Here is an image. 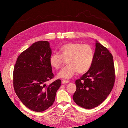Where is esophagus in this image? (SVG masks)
I'll return each mask as SVG.
<instances>
[{
    "label": "esophagus",
    "mask_w": 128,
    "mask_h": 128,
    "mask_svg": "<svg viewBox=\"0 0 128 128\" xmlns=\"http://www.w3.org/2000/svg\"><path fill=\"white\" fill-rule=\"evenodd\" d=\"M69 82L68 80H62V83L63 84H67V83H68Z\"/></svg>",
    "instance_id": "obj_1"
}]
</instances>
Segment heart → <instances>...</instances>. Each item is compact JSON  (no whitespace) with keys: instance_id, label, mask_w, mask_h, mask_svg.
<instances>
[{"instance_id":"b5f03b06","label":"heart","mask_w":128,"mask_h":128,"mask_svg":"<svg viewBox=\"0 0 128 128\" xmlns=\"http://www.w3.org/2000/svg\"><path fill=\"white\" fill-rule=\"evenodd\" d=\"M60 54L53 53L50 56L49 62L52 67L58 69L64 59H67V66L58 73L57 77L68 79L77 72L82 74L87 72L94 59V51L92 46L87 44L69 42L61 46Z\"/></svg>"}]
</instances>
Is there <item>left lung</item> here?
Returning <instances> with one entry per match:
<instances>
[{"label": "left lung", "mask_w": 128, "mask_h": 128, "mask_svg": "<svg viewBox=\"0 0 128 128\" xmlns=\"http://www.w3.org/2000/svg\"><path fill=\"white\" fill-rule=\"evenodd\" d=\"M115 80L113 58L108 49L96 42L94 59L90 69L76 80L75 102L86 109L97 107L106 99Z\"/></svg>", "instance_id": "8db88e82"}]
</instances>
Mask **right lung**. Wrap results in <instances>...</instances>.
<instances>
[{
  "instance_id": "1",
  "label": "right lung",
  "mask_w": 128,
  "mask_h": 128,
  "mask_svg": "<svg viewBox=\"0 0 128 128\" xmlns=\"http://www.w3.org/2000/svg\"><path fill=\"white\" fill-rule=\"evenodd\" d=\"M51 48L48 41L34 43L18 58L13 71V86L21 102L30 110L41 112L51 107L55 100L61 81L53 78L49 59Z\"/></svg>"
}]
</instances>
